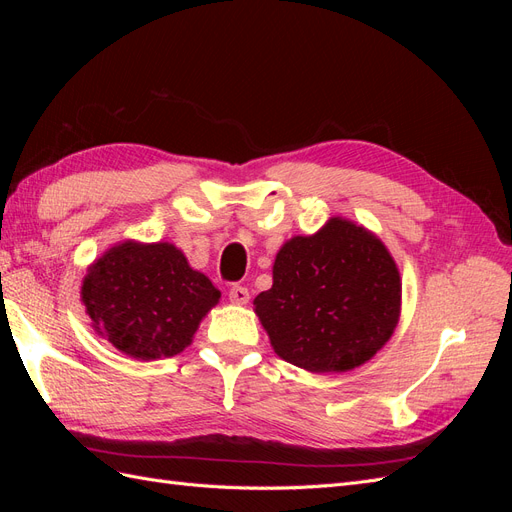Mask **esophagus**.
<instances>
[{
	"label": "esophagus",
	"mask_w": 512,
	"mask_h": 512,
	"mask_svg": "<svg viewBox=\"0 0 512 512\" xmlns=\"http://www.w3.org/2000/svg\"><path fill=\"white\" fill-rule=\"evenodd\" d=\"M228 297H230V301L232 303H237V305H245L247 301H250V290H247L245 286H232L230 288V292H228Z\"/></svg>",
	"instance_id": "obj_1"
}]
</instances>
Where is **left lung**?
<instances>
[{
  "instance_id": "obj_1",
  "label": "left lung",
  "mask_w": 512,
  "mask_h": 512,
  "mask_svg": "<svg viewBox=\"0 0 512 512\" xmlns=\"http://www.w3.org/2000/svg\"><path fill=\"white\" fill-rule=\"evenodd\" d=\"M254 309L284 361L312 374L350 371L397 327L399 271L374 232L331 218L316 235L280 247L273 286L258 294Z\"/></svg>"
}]
</instances>
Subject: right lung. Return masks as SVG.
<instances>
[{
	"label": "right lung",
	"mask_w": 512,
	"mask_h": 512,
	"mask_svg": "<svg viewBox=\"0 0 512 512\" xmlns=\"http://www.w3.org/2000/svg\"><path fill=\"white\" fill-rule=\"evenodd\" d=\"M81 299L108 344L132 359L156 361L192 344L220 290L173 243L123 241L87 269Z\"/></svg>",
	"instance_id": "right-lung-1"
}]
</instances>
